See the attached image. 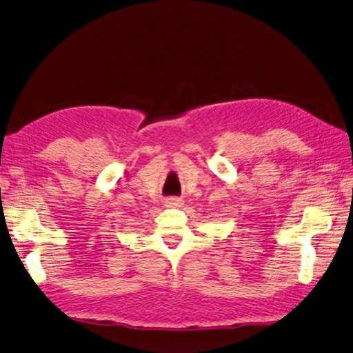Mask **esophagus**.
Segmentation results:
<instances>
[{
    "label": "esophagus",
    "mask_w": 353,
    "mask_h": 353,
    "mask_svg": "<svg viewBox=\"0 0 353 353\" xmlns=\"http://www.w3.org/2000/svg\"><path fill=\"white\" fill-rule=\"evenodd\" d=\"M165 204H166V207H179V205H182V201L179 198H168L165 201Z\"/></svg>",
    "instance_id": "obj_1"
}]
</instances>
